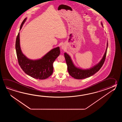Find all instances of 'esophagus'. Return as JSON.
Returning <instances> with one entry per match:
<instances>
[{
    "label": "esophagus",
    "mask_w": 122,
    "mask_h": 122,
    "mask_svg": "<svg viewBox=\"0 0 122 122\" xmlns=\"http://www.w3.org/2000/svg\"><path fill=\"white\" fill-rule=\"evenodd\" d=\"M62 48H63V47H62Z\"/></svg>",
    "instance_id": "34e87169"
}]
</instances>
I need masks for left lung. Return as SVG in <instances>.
I'll list each match as a JSON object with an SVG mask.
<instances>
[{
  "mask_svg": "<svg viewBox=\"0 0 122 122\" xmlns=\"http://www.w3.org/2000/svg\"><path fill=\"white\" fill-rule=\"evenodd\" d=\"M102 25L103 26L102 23H101ZM108 48V43L107 44L106 51L103 57L100 61L98 64L96 65L91 68L88 69H82L75 67L74 65L71 57L66 53L64 54L65 58L66 64L67 65L68 72L73 78L77 79H82L86 78H88L93 75L95 73L98 72L103 65L104 63L106 57L107 50Z\"/></svg>",
  "mask_w": 122,
  "mask_h": 122,
  "instance_id": "obj_1",
  "label": "left lung"
}]
</instances>
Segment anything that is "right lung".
Returning <instances> with one entry per match:
<instances>
[{
    "label": "right lung",
    "mask_w": 122,
    "mask_h": 122,
    "mask_svg": "<svg viewBox=\"0 0 122 122\" xmlns=\"http://www.w3.org/2000/svg\"><path fill=\"white\" fill-rule=\"evenodd\" d=\"M25 18L21 24L20 30L26 21ZM16 50L19 64L23 71L32 78L40 80L45 79L51 75L53 72V63L60 54L59 47L51 50L43 57L38 60L28 59L21 50L20 33L16 37Z\"/></svg>",
    "instance_id": "obj_1"
}]
</instances>
